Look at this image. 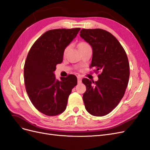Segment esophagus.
<instances>
[{
    "label": "esophagus",
    "mask_w": 150,
    "mask_h": 150,
    "mask_svg": "<svg viewBox=\"0 0 150 150\" xmlns=\"http://www.w3.org/2000/svg\"><path fill=\"white\" fill-rule=\"evenodd\" d=\"M81 82H82V79H81V78L80 76H78V83H81Z\"/></svg>",
    "instance_id": "1"
}]
</instances>
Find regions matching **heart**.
Returning a JSON list of instances; mask_svg holds the SVG:
<instances>
[{
  "label": "heart",
  "mask_w": 150,
  "mask_h": 150,
  "mask_svg": "<svg viewBox=\"0 0 150 150\" xmlns=\"http://www.w3.org/2000/svg\"><path fill=\"white\" fill-rule=\"evenodd\" d=\"M86 45H88V43H86V42H81V43L79 44V47H82V46H86ZM69 47H70V46H67V47H66V48L64 49V54H66V52H67L68 49H69Z\"/></svg>",
  "instance_id": "heart-1"
}]
</instances>
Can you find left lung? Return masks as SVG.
<instances>
[{
  "mask_svg": "<svg viewBox=\"0 0 150 150\" xmlns=\"http://www.w3.org/2000/svg\"><path fill=\"white\" fill-rule=\"evenodd\" d=\"M80 36L93 48L90 67H94L97 81L84 78L86 110L91 115L103 116L112 111L123 97L129 78V64L125 49L109 32L101 29H81Z\"/></svg>",
  "mask_w": 150,
  "mask_h": 150,
  "instance_id": "left-lung-1",
  "label": "left lung"
}]
</instances>
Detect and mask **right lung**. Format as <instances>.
I'll return each instance as SVG.
<instances>
[{
    "label": "right lung",
    "mask_w": 150,
    "mask_h": 150,
    "mask_svg": "<svg viewBox=\"0 0 150 150\" xmlns=\"http://www.w3.org/2000/svg\"><path fill=\"white\" fill-rule=\"evenodd\" d=\"M80 28L57 29L46 32L34 43L24 67V84L31 103L47 116L64 112L71 91L77 84L73 74L56 79L54 71L63 59L66 47L78 34Z\"/></svg>",
    "instance_id": "right-lung-1"
}]
</instances>
